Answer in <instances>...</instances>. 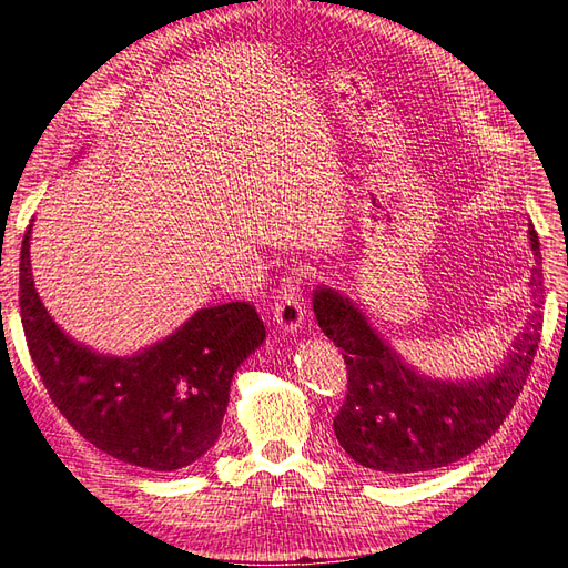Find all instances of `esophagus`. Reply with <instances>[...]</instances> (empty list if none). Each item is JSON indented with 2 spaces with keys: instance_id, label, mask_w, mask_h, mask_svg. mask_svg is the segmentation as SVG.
Wrapping results in <instances>:
<instances>
[{
  "instance_id": "obj_1",
  "label": "esophagus",
  "mask_w": 568,
  "mask_h": 568,
  "mask_svg": "<svg viewBox=\"0 0 568 568\" xmlns=\"http://www.w3.org/2000/svg\"><path fill=\"white\" fill-rule=\"evenodd\" d=\"M301 274H288L282 282L277 296H274L272 315L277 320V326L284 334H296L303 326L305 317V303L301 296Z\"/></svg>"
}]
</instances>
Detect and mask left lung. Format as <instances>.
I'll use <instances>...</instances> for the list:
<instances>
[{
    "label": "left lung",
    "mask_w": 568,
    "mask_h": 568,
    "mask_svg": "<svg viewBox=\"0 0 568 568\" xmlns=\"http://www.w3.org/2000/svg\"><path fill=\"white\" fill-rule=\"evenodd\" d=\"M530 248L540 255L536 230ZM532 311L507 359L493 374L443 382L419 374L372 329L351 298L320 286L313 311L320 329L343 351L348 393L334 434L357 464L376 476H405L448 467L480 448L524 390L542 329V267L530 270Z\"/></svg>",
    "instance_id": "8db88e82"
}]
</instances>
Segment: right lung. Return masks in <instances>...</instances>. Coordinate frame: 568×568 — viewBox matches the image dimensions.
<instances>
[{
	"label": "right lung",
	"instance_id": "1",
	"mask_svg": "<svg viewBox=\"0 0 568 568\" xmlns=\"http://www.w3.org/2000/svg\"><path fill=\"white\" fill-rule=\"evenodd\" d=\"M21 246V322L51 403L106 455L151 471H175L209 453L239 365L265 341L251 303L201 307L175 334L134 355H101L51 320Z\"/></svg>",
	"mask_w": 568,
	"mask_h": 568
}]
</instances>
